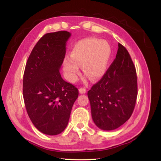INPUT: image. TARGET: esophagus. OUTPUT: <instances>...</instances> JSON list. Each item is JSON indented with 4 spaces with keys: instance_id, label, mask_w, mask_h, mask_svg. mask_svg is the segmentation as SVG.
Returning <instances> with one entry per match:
<instances>
[{
    "instance_id": "34e87169",
    "label": "esophagus",
    "mask_w": 161,
    "mask_h": 161,
    "mask_svg": "<svg viewBox=\"0 0 161 161\" xmlns=\"http://www.w3.org/2000/svg\"><path fill=\"white\" fill-rule=\"evenodd\" d=\"M86 91V90L85 88H84V87H81V88L79 89V92L80 94L85 93Z\"/></svg>"
}]
</instances>
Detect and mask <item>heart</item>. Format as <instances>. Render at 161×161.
<instances>
[{
    "label": "heart",
    "instance_id": "b5f03b06",
    "mask_svg": "<svg viewBox=\"0 0 161 161\" xmlns=\"http://www.w3.org/2000/svg\"><path fill=\"white\" fill-rule=\"evenodd\" d=\"M111 53L109 43L96 37H86L78 41L73 46L70 56L64 60L63 70L66 79L70 82L77 80L80 67L92 80L105 74Z\"/></svg>",
    "mask_w": 161,
    "mask_h": 161
}]
</instances>
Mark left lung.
<instances>
[{
    "label": "left lung",
    "mask_w": 161,
    "mask_h": 161,
    "mask_svg": "<svg viewBox=\"0 0 161 161\" xmlns=\"http://www.w3.org/2000/svg\"><path fill=\"white\" fill-rule=\"evenodd\" d=\"M87 95L92 120L100 129L115 130L130 119L138 95L137 76L130 53L121 43L108 70Z\"/></svg>",
    "instance_id": "left-lung-1"
}]
</instances>
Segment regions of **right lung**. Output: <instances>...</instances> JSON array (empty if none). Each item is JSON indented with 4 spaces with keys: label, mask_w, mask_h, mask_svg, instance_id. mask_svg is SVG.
I'll use <instances>...</instances> for the list:
<instances>
[{
    "label": "right lung",
    "mask_w": 161,
    "mask_h": 161,
    "mask_svg": "<svg viewBox=\"0 0 161 161\" xmlns=\"http://www.w3.org/2000/svg\"><path fill=\"white\" fill-rule=\"evenodd\" d=\"M70 33L45 34L34 46L23 75V94L27 114L43 134L54 136L65 130L79 96L75 86L62 79L60 69Z\"/></svg>",
    "instance_id": "obj_1"
}]
</instances>
